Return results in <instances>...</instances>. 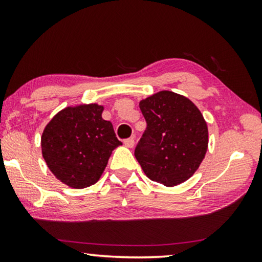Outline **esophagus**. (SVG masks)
I'll list each match as a JSON object with an SVG mask.
<instances>
[{"mask_svg":"<svg viewBox=\"0 0 262 262\" xmlns=\"http://www.w3.org/2000/svg\"><path fill=\"white\" fill-rule=\"evenodd\" d=\"M124 144L126 145L127 148H134V145H135V138H134V137H131V138L125 139V141H124Z\"/></svg>","mask_w":262,"mask_h":262,"instance_id":"obj_1","label":"esophagus"}]
</instances>
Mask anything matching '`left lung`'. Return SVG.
<instances>
[{"label": "left lung", "mask_w": 262, "mask_h": 262, "mask_svg": "<svg viewBox=\"0 0 262 262\" xmlns=\"http://www.w3.org/2000/svg\"><path fill=\"white\" fill-rule=\"evenodd\" d=\"M146 128L135 156L150 180L167 187L195 173L209 144L206 121L194 103L177 93L162 91L139 102Z\"/></svg>", "instance_id": "1"}]
</instances>
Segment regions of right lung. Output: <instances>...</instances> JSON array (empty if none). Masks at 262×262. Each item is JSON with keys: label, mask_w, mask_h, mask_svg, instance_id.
Wrapping results in <instances>:
<instances>
[{"label": "right lung", "mask_w": 262, "mask_h": 262, "mask_svg": "<svg viewBox=\"0 0 262 262\" xmlns=\"http://www.w3.org/2000/svg\"><path fill=\"white\" fill-rule=\"evenodd\" d=\"M102 111L98 103L67 107L44 128L42 157L53 175L69 187L94 185L111 154L121 145L112 123L102 119Z\"/></svg>", "instance_id": "add662e5"}]
</instances>
